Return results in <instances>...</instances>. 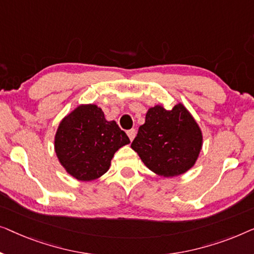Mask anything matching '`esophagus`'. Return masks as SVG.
I'll return each instance as SVG.
<instances>
[{"instance_id":"obj_1","label":"esophagus","mask_w":254,"mask_h":254,"mask_svg":"<svg viewBox=\"0 0 254 254\" xmlns=\"http://www.w3.org/2000/svg\"><path fill=\"white\" fill-rule=\"evenodd\" d=\"M127 133V137L130 138V140L131 141L133 140L134 137H135V130H134V128H131V130H128Z\"/></svg>"}]
</instances>
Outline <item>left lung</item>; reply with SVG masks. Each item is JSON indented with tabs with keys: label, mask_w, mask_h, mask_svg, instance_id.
<instances>
[{
	"label": "left lung",
	"mask_w": 254,
	"mask_h": 254,
	"mask_svg": "<svg viewBox=\"0 0 254 254\" xmlns=\"http://www.w3.org/2000/svg\"><path fill=\"white\" fill-rule=\"evenodd\" d=\"M201 146L202 133L198 123L178 103L170 110L160 105L149 108L131 148L153 173L174 177L194 166Z\"/></svg>",
	"instance_id": "1"
}]
</instances>
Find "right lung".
I'll list each match as a JSON object with an SVG mask.
<instances>
[{
	"instance_id": "right-lung-1",
	"label": "right lung",
	"mask_w": 254,
	"mask_h": 254,
	"mask_svg": "<svg viewBox=\"0 0 254 254\" xmlns=\"http://www.w3.org/2000/svg\"><path fill=\"white\" fill-rule=\"evenodd\" d=\"M130 139L115 121H107L96 105H81L61 121L55 152L67 174L88 182L102 176L114 154Z\"/></svg>"
}]
</instances>
